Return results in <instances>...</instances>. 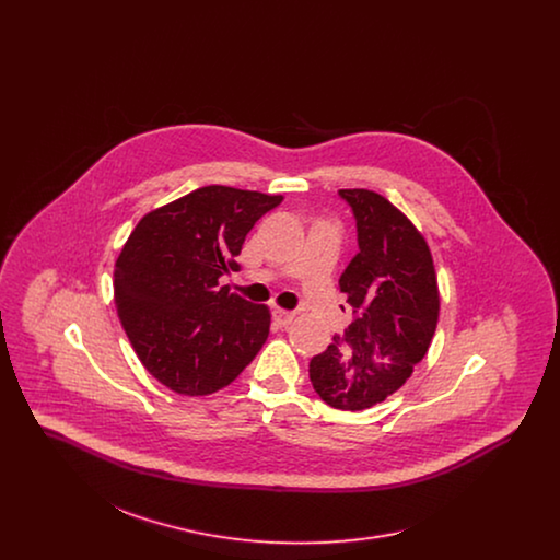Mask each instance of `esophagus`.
<instances>
[{
    "mask_svg": "<svg viewBox=\"0 0 560 560\" xmlns=\"http://www.w3.org/2000/svg\"><path fill=\"white\" fill-rule=\"evenodd\" d=\"M293 317H295L293 313L283 311V308H275V311H272V319L277 320V325H281V327L292 325Z\"/></svg>",
    "mask_w": 560,
    "mask_h": 560,
    "instance_id": "esophagus-1",
    "label": "esophagus"
}]
</instances>
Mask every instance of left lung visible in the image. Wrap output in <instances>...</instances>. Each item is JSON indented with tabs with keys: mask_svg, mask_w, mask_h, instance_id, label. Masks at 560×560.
Returning a JSON list of instances; mask_svg holds the SVG:
<instances>
[{
	"mask_svg": "<svg viewBox=\"0 0 560 560\" xmlns=\"http://www.w3.org/2000/svg\"><path fill=\"white\" fill-rule=\"evenodd\" d=\"M340 195L359 233V254L340 277L357 317L311 361V382L327 405L361 411L397 393L427 357L441 295L430 247L413 222L370 188Z\"/></svg>",
	"mask_w": 560,
	"mask_h": 560,
	"instance_id": "1",
	"label": "left lung"
}]
</instances>
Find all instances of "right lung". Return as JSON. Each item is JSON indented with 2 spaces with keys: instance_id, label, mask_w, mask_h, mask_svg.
<instances>
[{
  "instance_id": "right-lung-1",
  "label": "right lung",
  "mask_w": 560,
  "mask_h": 560,
  "mask_svg": "<svg viewBox=\"0 0 560 560\" xmlns=\"http://www.w3.org/2000/svg\"><path fill=\"white\" fill-rule=\"evenodd\" d=\"M283 195L201 187L144 213L117 256L115 306L147 372L178 395L229 386L267 342L270 313L220 277Z\"/></svg>"
}]
</instances>
